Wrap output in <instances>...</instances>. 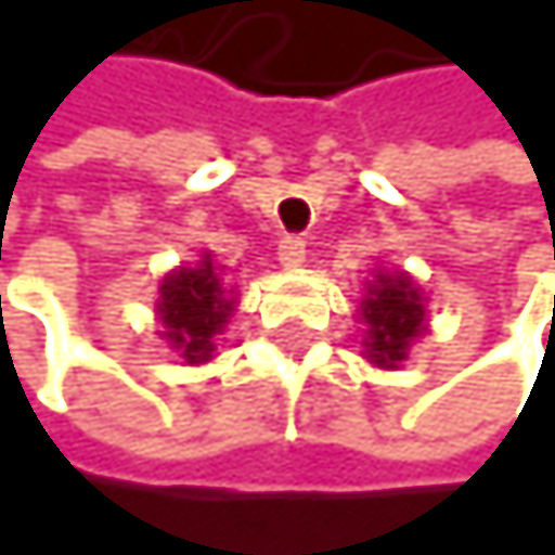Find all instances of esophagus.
Wrapping results in <instances>:
<instances>
[{"instance_id": "34e87169", "label": "esophagus", "mask_w": 555, "mask_h": 555, "mask_svg": "<svg viewBox=\"0 0 555 555\" xmlns=\"http://www.w3.org/2000/svg\"><path fill=\"white\" fill-rule=\"evenodd\" d=\"M278 260H281V267L295 271V267L306 263V243H301L298 235H284V240L278 243Z\"/></svg>"}]
</instances>
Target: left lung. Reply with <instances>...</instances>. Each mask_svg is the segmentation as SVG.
<instances>
[{"instance_id":"1","label":"left lung","mask_w":555,"mask_h":555,"mask_svg":"<svg viewBox=\"0 0 555 555\" xmlns=\"http://www.w3.org/2000/svg\"><path fill=\"white\" fill-rule=\"evenodd\" d=\"M358 315L364 320V358L378 369H396V364L406 361L410 344L424 333L427 323V309H424V295L413 284L410 274L396 271L386 274L378 271L375 281H369V295L361 298Z\"/></svg>"}]
</instances>
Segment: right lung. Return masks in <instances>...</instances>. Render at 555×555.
Returning a JSON list of instances; mask_svg holds the SVG:
<instances>
[{
	"mask_svg": "<svg viewBox=\"0 0 555 555\" xmlns=\"http://www.w3.org/2000/svg\"><path fill=\"white\" fill-rule=\"evenodd\" d=\"M232 306L235 301L218 267L211 263V254H201L194 267H180L159 284L156 312L163 320V337L169 347L180 350L186 364L211 361L215 333H222L229 323Z\"/></svg>",
	"mask_w": 555,
	"mask_h": 555,
	"instance_id": "add662e5",
	"label": "right lung"
}]
</instances>
